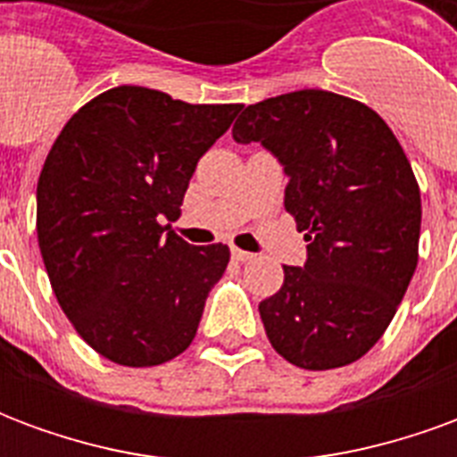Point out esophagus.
<instances>
[{
  "instance_id": "obj_1",
  "label": "esophagus",
  "mask_w": 457,
  "mask_h": 457,
  "mask_svg": "<svg viewBox=\"0 0 457 457\" xmlns=\"http://www.w3.org/2000/svg\"><path fill=\"white\" fill-rule=\"evenodd\" d=\"M232 259H237V262H252L254 254H252V252H245V249L232 247Z\"/></svg>"
}]
</instances>
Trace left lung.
<instances>
[{
  "mask_svg": "<svg viewBox=\"0 0 457 457\" xmlns=\"http://www.w3.org/2000/svg\"><path fill=\"white\" fill-rule=\"evenodd\" d=\"M287 170L284 208L308 242L303 267L259 303L271 347L303 370L370 353L419 264L421 193L402 144L367 104L328 90L249 104L232 127Z\"/></svg>",
  "mask_w": 457,
  "mask_h": 457,
  "instance_id": "obj_1",
  "label": "left lung"
}]
</instances>
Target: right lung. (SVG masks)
Wrapping results in <instances>:
<instances>
[{"label": "right lung", "mask_w": 457, "mask_h": 457, "mask_svg": "<svg viewBox=\"0 0 457 457\" xmlns=\"http://www.w3.org/2000/svg\"><path fill=\"white\" fill-rule=\"evenodd\" d=\"M239 110L120 85L83 104L48 151L36 188L41 257L78 336L110 362L163 364L198 333L229 249L193 247L170 222Z\"/></svg>", "instance_id": "1"}]
</instances>
